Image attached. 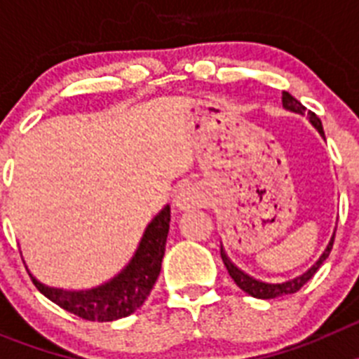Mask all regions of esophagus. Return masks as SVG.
Masks as SVG:
<instances>
[{
  "label": "esophagus",
  "mask_w": 359,
  "mask_h": 359,
  "mask_svg": "<svg viewBox=\"0 0 359 359\" xmlns=\"http://www.w3.org/2000/svg\"><path fill=\"white\" fill-rule=\"evenodd\" d=\"M199 201H201L199 194L194 189H190V187L182 189L180 190V194L176 196V207L182 208V210H190V208H194L196 205H199Z\"/></svg>",
  "instance_id": "obj_1"
}]
</instances>
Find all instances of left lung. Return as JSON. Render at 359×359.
Wrapping results in <instances>:
<instances>
[{
    "label": "left lung",
    "instance_id": "1",
    "mask_svg": "<svg viewBox=\"0 0 359 359\" xmlns=\"http://www.w3.org/2000/svg\"><path fill=\"white\" fill-rule=\"evenodd\" d=\"M282 106L290 111H294V113L306 115V106H302V104L298 102L297 98H294L293 95L287 93V91H282ZM307 116H309L311 123H313V126L318 129L320 135L323 136V128H322V122H320L318 116H316L313 111H307ZM332 243H334V236H332V239L329 241L327 248H325V252L320 255V259L315 262V264L311 266L307 271H304V273L297 275V277H293V278H287V280H284V282H264V280H259V278H255V277H250L248 273H244L243 269L237 268V266L233 264L230 259H228V255L224 253L223 246H221V259H223V262H224V266H226L230 277L233 278V282H236L241 290L246 291V293L252 294V297H255V298H277V297H284V294L297 293V291L300 290V287H302L304 284H306V282L316 273V271H318V268L323 264V261L327 259L329 253H331V250H332Z\"/></svg>",
    "mask_w": 359,
    "mask_h": 359
}]
</instances>
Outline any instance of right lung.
Listing matches in <instances>:
<instances>
[{
    "label": "right lung",
    "mask_w": 359,
    "mask_h": 359,
    "mask_svg": "<svg viewBox=\"0 0 359 359\" xmlns=\"http://www.w3.org/2000/svg\"><path fill=\"white\" fill-rule=\"evenodd\" d=\"M169 224L170 207H165L145 230L133 261L104 286L90 291H62L43 286L30 275L32 282L44 297L79 318L90 322L126 318L142 307L160 275Z\"/></svg>",
    "instance_id": "add662e5"
}]
</instances>
